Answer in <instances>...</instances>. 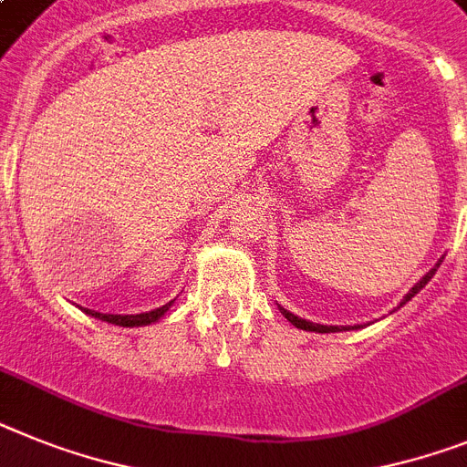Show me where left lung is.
<instances>
[{
    "label": "left lung",
    "instance_id": "obj_1",
    "mask_svg": "<svg viewBox=\"0 0 467 467\" xmlns=\"http://www.w3.org/2000/svg\"><path fill=\"white\" fill-rule=\"evenodd\" d=\"M440 265H441V260L437 262V266H440ZM437 266H434V269H430V272L425 274V276L420 278V281H418L411 290H409V295H406L404 302H401V305H406V302L411 300L413 295H418V293H420V290L425 288V285H428V281L434 276V272H437ZM281 314H283V317H285V318H288V321L295 326V328L317 330V333H337V330H340V328H337V326H321V324H312V321H305V318H297V317H295V314H290L288 309H283V306H281ZM352 328H357V326H352ZM345 330H348V328H345Z\"/></svg>",
    "mask_w": 467,
    "mask_h": 467
}]
</instances>
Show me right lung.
<instances>
[{
  "label": "right lung",
  "mask_w": 467,
  "mask_h": 467,
  "mask_svg": "<svg viewBox=\"0 0 467 467\" xmlns=\"http://www.w3.org/2000/svg\"><path fill=\"white\" fill-rule=\"evenodd\" d=\"M172 306V302H167V305L158 306L153 312H146V314H131V317H118V314H99V312H91L87 309V314H91L94 318H101V321H109V324H118V326H146V324H153L162 314L167 312Z\"/></svg>",
  "instance_id": "right-lung-1"
}]
</instances>
